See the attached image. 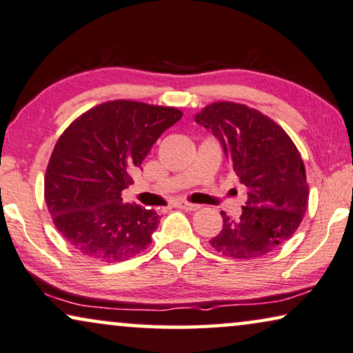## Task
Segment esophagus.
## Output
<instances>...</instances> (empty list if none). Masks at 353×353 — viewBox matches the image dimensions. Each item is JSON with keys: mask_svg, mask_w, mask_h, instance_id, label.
Instances as JSON below:
<instances>
[{"mask_svg": "<svg viewBox=\"0 0 353 353\" xmlns=\"http://www.w3.org/2000/svg\"><path fill=\"white\" fill-rule=\"evenodd\" d=\"M172 205H174V207H177V208L189 210V212H195V210H199V208H200V205H197V203H190V202H185V200H174Z\"/></svg>", "mask_w": 353, "mask_h": 353, "instance_id": "esophagus-1", "label": "esophagus"}]
</instances>
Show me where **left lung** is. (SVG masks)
Masks as SVG:
<instances>
[{
  "mask_svg": "<svg viewBox=\"0 0 353 353\" xmlns=\"http://www.w3.org/2000/svg\"><path fill=\"white\" fill-rule=\"evenodd\" d=\"M212 130L230 159L248 200L238 220L223 215L212 248L226 257L251 261L275 251L298 230L310 187L300 151L282 127L262 112L236 102H213L195 115Z\"/></svg>",
  "mask_w": 353,
  "mask_h": 353,
  "instance_id": "left-lung-1",
  "label": "left lung"
}]
</instances>
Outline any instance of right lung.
I'll use <instances>...</instances> for the list:
<instances>
[{
    "mask_svg": "<svg viewBox=\"0 0 353 353\" xmlns=\"http://www.w3.org/2000/svg\"><path fill=\"white\" fill-rule=\"evenodd\" d=\"M181 117L176 107L109 101L79 115L58 138L46 172V202L53 225L83 256L122 262L150 246L159 215L125 203L122 190Z\"/></svg>",
    "mask_w": 353,
    "mask_h": 353,
    "instance_id": "1",
    "label": "right lung"
}]
</instances>
